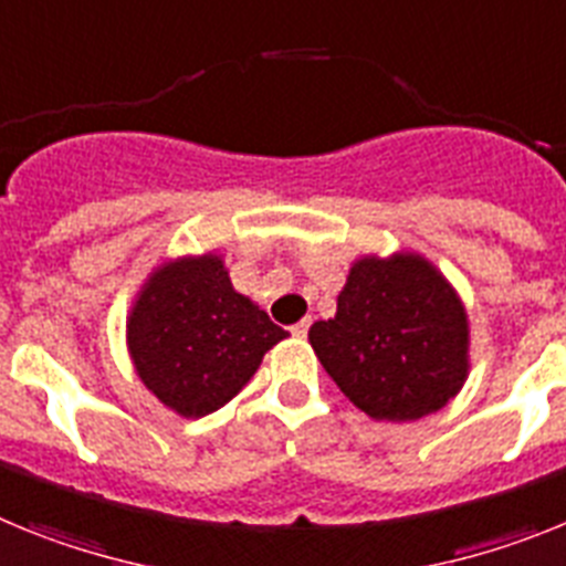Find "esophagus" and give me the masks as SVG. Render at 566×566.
I'll return each mask as SVG.
<instances>
[{
  "mask_svg": "<svg viewBox=\"0 0 566 566\" xmlns=\"http://www.w3.org/2000/svg\"><path fill=\"white\" fill-rule=\"evenodd\" d=\"M307 331H311V322H307V318H304V322H298V324H293V327H290V333H293V336H296V338H304V336H307Z\"/></svg>",
  "mask_w": 566,
  "mask_h": 566,
  "instance_id": "34e87169",
  "label": "esophagus"
}]
</instances>
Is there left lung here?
Masks as SVG:
<instances>
[{"label":"left lung","instance_id":"left-lung-1","mask_svg":"<svg viewBox=\"0 0 566 566\" xmlns=\"http://www.w3.org/2000/svg\"><path fill=\"white\" fill-rule=\"evenodd\" d=\"M307 336L338 390L376 421L441 410L470 370L464 304L419 253L358 259L336 316Z\"/></svg>","mask_w":566,"mask_h":566}]
</instances>
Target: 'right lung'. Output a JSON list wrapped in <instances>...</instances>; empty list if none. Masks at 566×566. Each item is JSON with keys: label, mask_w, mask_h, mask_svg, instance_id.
<instances>
[{"label": "right lung", "mask_w": 566, "mask_h": 566, "mask_svg": "<svg viewBox=\"0 0 566 566\" xmlns=\"http://www.w3.org/2000/svg\"><path fill=\"white\" fill-rule=\"evenodd\" d=\"M287 336L235 293L219 255H185L150 273L127 316V350L145 387L185 419L228 405Z\"/></svg>", "instance_id": "right-lung-1"}]
</instances>
